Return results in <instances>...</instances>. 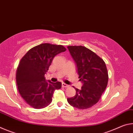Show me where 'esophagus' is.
Wrapping results in <instances>:
<instances>
[{"mask_svg": "<svg viewBox=\"0 0 133 133\" xmlns=\"http://www.w3.org/2000/svg\"><path fill=\"white\" fill-rule=\"evenodd\" d=\"M69 87L68 85H67L65 83H62V87H63V88H67V87Z\"/></svg>", "mask_w": 133, "mask_h": 133, "instance_id": "34e87169", "label": "esophagus"}]
</instances>
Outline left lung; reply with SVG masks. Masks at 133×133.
I'll list each match as a JSON object with an SVG mask.
<instances>
[{
  "instance_id": "8db88e82",
  "label": "left lung",
  "mask_w": 133,
  "mask_h": 133,
  "mask_svg": "<svg viewBox=\"0 0 133 133\" xmlns=\"http://www.w3.org/2000/svg\"><path fill=\"white\" fill-rule=\"evenodd\" d=\"M71 55L77 64L81 90L75 88L74 97L68 98L71 105L78 109L91 108L98 102L108 84V74L105 62L90 49L83 46H68Z\"/></svg>"
}]
</instances>
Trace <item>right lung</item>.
Returning <instances> with one entry per match:
<instances>
[{
	"label": "right lung",
	"instance_id": "obj_1",
	"mask_svg": "<svg viewBox=\"0 0 133 133\" xmlns=\"http://www.w3.org/2000/svg\"><path fill=\"white\" fill-rule=\"evenodd\" d=\"M66 50L62 45L45 43L29 49L22 58L16 70V84L21 97L32 108L49 105L54 91L61 88V82L46 81L45 74L54 56Z\"/></svg>",
	"mask_w": 133,
	"mask_h": 133
}]
</instances>
